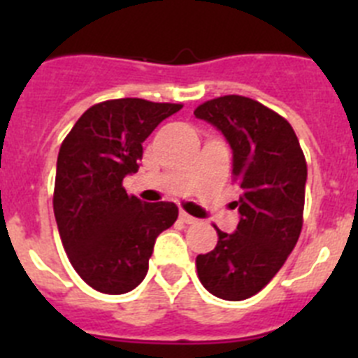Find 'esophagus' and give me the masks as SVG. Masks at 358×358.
Segmentation results:
<instances>
[{
  "instance_id": "obj_1",
  "label": "esophagus",
  "mask_w": 358,
  "mask_h": 358,
  "mask_svg": "<svg viewBox=\"0 0 358 358\" xmlns=\"http://www.w3.org/2000/svg\"><path fill=\"white\" fill-rule=\"evenodd\" d=\"M179 220H181V222H185V224H195L197 222V218L195 217H192V215H188L186 213V211H179Z\"/></svg>"
}]
</instances>
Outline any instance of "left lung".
<instances>
[{
    "label": "left lung",
    "instance_id": "8db88e82",
    "mask_svg": "<svg viewBox=\"0 0 358 358\" xmlns=\"http://www.w3.org/2000/svg\"><path fill=\"white\" fill-rule=\"evenodd\" d=\"M220 131L233 152L240 222L217 229L213 251L199 255L197 274L208 292L242 301L260 292L283 267L303 226L306 161L290 123L248 96L227 94L195 109Z\"/></svg>",
    "mask_w": 358,
    "mask_h": 358
}]
</instances>
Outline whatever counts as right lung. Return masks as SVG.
<instances>
[{
    "label": "right lung",
    "instance_id": "1",
    "mask_svg": "<svg viewBox=\"0 0 358 358\" xmlns=\"http://www.w3.org/2000/svg\"><path fill=\"white\" fill-rule=\"evenodd\" d=\"M181 103L118 98L90 107L57 157L53 213L78 276L103 294L140 285L159 233L177 220L173 202L127 195L123 177L138 172L143 141Z\"/></svg>",
    "mask_w": 358,
    "mask_h": 358
}]
</instances>
